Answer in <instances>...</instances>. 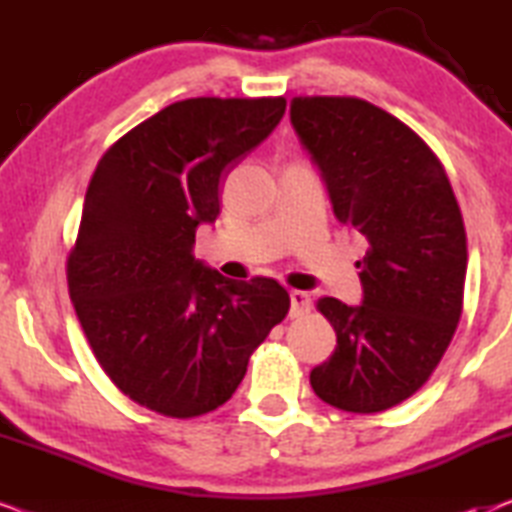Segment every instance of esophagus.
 <instances>
[{
	"mask_svg": "<svg viewBox=\"0 0 512 512\" xmlns=\"http://www.w3.org/2000/svg\"><path fill=\"white\" fill-rule=\"evenodd\" d=\"M312 296L307 291H291V317H303L310 312Z\"/></svg>",
	"mask_w": 512,
	"mask_h": 512,
	"instance_id": "34e87169",
	"label": "esophagus"
}]
</instances>
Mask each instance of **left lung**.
Instances as JSON below:
<instances>
[{
	"label": "left lung",
	"instance_id": "obj_1",
	"mask_svg": "<svg viewBox=\"0 0 512 512\" xmlns=\"http://www.w3.org/2000/svg\"><path fill=\"white\" fill-rule=\"evenodd\" d=\"M291 125L319 167L335 219L368 240L363 298H321L338 345L312 368L321 401L382 412L443 359L461 317L466 230L450 179L396 116L356 97H293Z\"/></svg>",
	"mask_w": 512,
	"mask_h": 512
}]
</instances>
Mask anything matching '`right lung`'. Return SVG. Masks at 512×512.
<instances>
[{"mask_svg":"<svg viewBox=\"0 0 512 512\" xmlns=\"http://www.w3.org/2000/svg\"><path fill=\"white\" fill-rule=\"evenodd\" d=\"M284 97L174 102L104 153L67 261L76 317L111 382L167 417L228 401L249 356L289 312L275 279L223 277L193 256L221 184L268 139Z\"/></svg>","mask_w":512,"mask_h":512,"instance_id":"1","label":"right lung"}]
</instances>
